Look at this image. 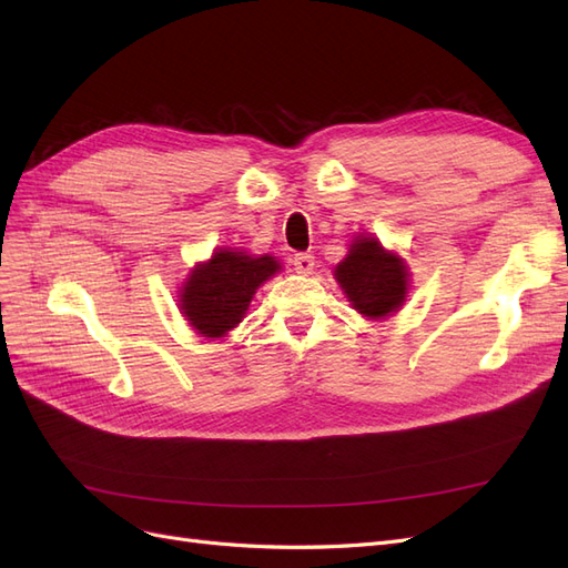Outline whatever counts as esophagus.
<instances>
[{
  "label": "esophagus",
  "mask_w": 568,
  "mask_h": 568,
  "mask_svg": "<svg viewBox=\"0 0 568 568\" xmlns=\"http://www.w3.org/2000/svg\"><path fill=\"white\" fill-rule=\"evenodd\" d=\"M291 263H294V270L298 274H303V277H305V274H313V270H315V257L311 253H296L294 261H291Z\"/></svg>",
  "instance_id": "esophagus-1"
}]
</instances>
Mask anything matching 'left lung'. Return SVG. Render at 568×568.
Masks as SVG:
<instances>
[{
    "instance_id": "left-lung-1",
    "label": "left lung",
    "mask_w": 568,
    "mask_h": 568,
    "mask_svg": "<svg viewBox=\"0 0 568 568\" xmlns=\"http://www.w3.org/2000/svg\"><path fill=\"white\" fill-rule=\"evenodd\" d=\"M334 280L353 311L374 322L393 317L409 294L407 263L367 232L355 234L348 255L334 267Z\"/></svg>"
}]
</instances>
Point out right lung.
Listing matches in <instances>:
<instances>
[{"instance_id":"right-lung-1","label":"right lung","mask_w":568,"mask_h":568,"mask_svg":"<svg viewBox=\"0 0 568 568\" xmlns=\"http://www.w3.org/2000/svg\"><path fill=\"white\" fill-rule=\"evenodd\" d=\"M277 272L282 263L270 253L215 248L209 261L189 270L178 294L180 313L199 336L225 338L246 317L255 291Z\"/></svg>"}]
</instances>
